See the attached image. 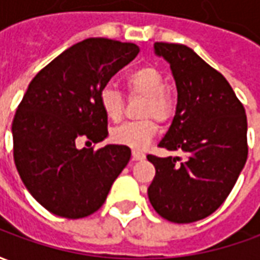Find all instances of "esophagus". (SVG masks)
Segmentation results:
<instances>
[{"instance_id":"obj_1","label":"esophagus","mask_w":260,"mask_h":260,"mask_svg":"<svg viewBox=\"0 0 260 260\" xmlns=\"http://www.w3.org/2000/svg\"><path fill=\"white\" fill-rule=\"evenodd\" d=\"M145 157H146L145 153L139 152V150H132V158L134 160H143Z\"/></svg>"}]
</instances>
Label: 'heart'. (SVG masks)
Wrapping results in <instances>:
<instances>
[{
    "instance_id": "obj_1",
    "label": "heart",
    "mask_w": 260,
    "mask_h": 260,
    "mask_svg": "<svg viewBox=\"0 0 260 260\" xmlns=\"http://www.w3.org/2000/svg\"><path fill=\"white\" fill-rule=\"evenodd\" d=\"M131 96L145 97L141 115L156 118L160 122L169 121L175 110L174 99L166 90V80L161 72L153 67H142L131 72L125 79ZM103 113L111 121H118L124 113V97L113 87H104L99 96ZM157 134V125L153 119L125 122L111 131V139L118 145L142 150Z\"/></svg>"
}]
</instances>
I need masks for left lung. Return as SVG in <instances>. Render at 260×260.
<instances>
[{
    "label": "left lung",
    "instance_id": "1",
    "mask_svg": "<svg viewBox=\"0 0 260 260\" xmlns=\"http://www.w3.org/2000/svg\"><path fill=\"white\" fill-rule=\"evenodd\" d=\"M177 86L173 122L158 146L178 156L149 154L156 175L147 189L154 210L173 223H193L223 205L246 163L244 106L223 75L184 44L154 43Z\"/></svg>",
    "mask_w": 260,
    "mask_h": 260
}]
</instances>
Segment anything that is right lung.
Returning a JSON list of instances; mask_svg holds the SVG:
<instances>
[{
	"mask_svg": "<svg viewBox=\"0 0 260 260\" xmlns=\"http://www.w3.org/2000/svg\"><path fill=\"white\" fill-rule=\"evenodd\" d=\"M139 53L134 43L93 37L33 78L12 122L14 160L26 189L48 212L82 218L99 210L131 158L124 145L78 149L108 136L99 102L111 76Z\"/></svg>",
	"mask_w": 260,
	"mask_h": 260,
	"instance_id": "add662e5",
	"label": "right lung"
}]
</instances>
